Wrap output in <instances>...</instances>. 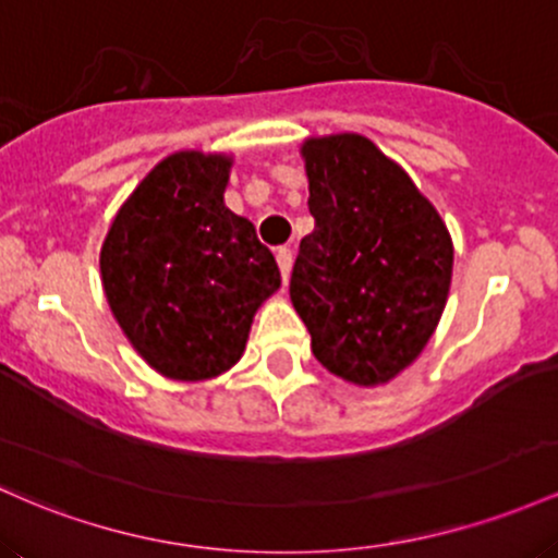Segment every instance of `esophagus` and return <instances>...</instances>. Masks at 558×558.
I'll return each instance as SVG.
<instances>
[{"mask_svg": "<svg viewBox=\"0 0 558 558\" xmlns=\"http://www.w3.org/2000/svg\"><path fill=\"white\" fill-rule=\"evenodd\" d=\"M277 263H279V271H281V279H290V271H292V250L290 247H279L277 250Z\"/></svg>", "mask_w": 558, "mask_h": 558, "instance_id": "obj_1", "label": "esophagus"}]
</instances>
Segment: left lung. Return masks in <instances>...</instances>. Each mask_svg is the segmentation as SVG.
Here are the masks:
<instances>
[{
	"label": "left lung",
	"mask_w": 558,
	"mask_h": 558,
	"mask_svg": "<svg viewBox=\"0 0 558 558\" xmlns=\"http://www.w3.org/2000/svg\"><path fill=\"white\" fill-rule=\"evenodd\" d=\"M308 210L290 298L324 368L385 385L422 353L453 271L450 234L403 168L359 134L303 144Z\"/></svg>",
	"instance_id": "8db88e82"
}]
</instances>
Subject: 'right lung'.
I'll return each instance as SVG.
<instances>
[{"label": "right lung", "instance_id": "1", "mask_svg": "<svg viewBox=\"0 0 558 558\" xmlns=\"http://www.w3.org/2000/svg\"><path fill=\"white\" fill-rule=\"evenodd\" d=\"M227 155L177 153L134 190L99 255L123 335L162 377L197 381L245 350L279 266L247 218L223 205Z\"/></svg>", "mask_w": 558, "mask_h": 558}]
</instances>
